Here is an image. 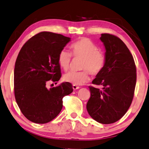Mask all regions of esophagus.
<instances>
[{
    "label": "esophagus",
    "mask_w": 149,
    "mask_h": 149,
    "mask_svg": "<svg viewBox=\"0 0 149 149\" xmlns=\"http://www.w3.org/2000/svg\"><path fill=\"white\" fill-rule=\"evenodd\" d=\"M73 89L74 90V91H75V90H77V89H79V86H77V85H73Z\"/></svg>",
    "instance_id": "esophagus-1"
}]
</instances>
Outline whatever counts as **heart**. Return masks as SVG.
I'll return each mask as SVG.
<instances>
[{
	"label": "heart",
	"mask_w": 149,
	"mask_h": 149,
	"mask_svg": "<svg viewBox=\"0 0 149 149\" xmlns=\"http://www.w3.org/2000/svg\"><path fill=\"white\" fill-rule=\"evenodd\" d=\"M72 55L81 57L79 72H70L64 75L65 81L74 85H81L90 79L89 72L96 75L101 72L105 63L104 54L98 46L88 38H81L71 45ZM72 54L67 50H61L58 54V63L65 71L70 68Z\"/></svg>",
	"instance_id": "heart-1"
}]
</instances>
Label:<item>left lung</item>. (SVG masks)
<instances>
[{
  "instance_id": "8db88e82",
  "label": "left lung",
  "mask_w": 149,
  "mask_h": 149,
  "mask_svg": "<svg viewBox=\"0 0 149 149\" xmlns=\"http://www.w3.org/2000/svg\"><path fill=\"white\" fill-rule=\"evenodd\" d=\"M100 39L105 48V63L93 84L102 86V88L89 86L91 97L86 109L97 122L109 124L119 120L131 105L136 68L132 55L120 38L102 33Z\"/></svg>"
}]
</instances>
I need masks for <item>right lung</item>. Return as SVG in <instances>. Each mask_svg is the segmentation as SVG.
<instances>
[{
  "mask_svg": "<svg viewBox=\"0 0 149 149\" xmlns=\"http://www.w3.org/2000/svg\"><path fill=\"white\" fill-rule=\"evenodd\" d=\"M71 40L49 32H40L21 49L14 70V93L21 111L28 120L46 123L58 116L63 98L73 92L71 83L63 82L48 89L50 81L61 77L58 54Z\"/></svg>",
  "mask_w": 149,
  "mask_h": 149,
  "instance_id": "1",
  "label": "right lung"
}]
</instances>
